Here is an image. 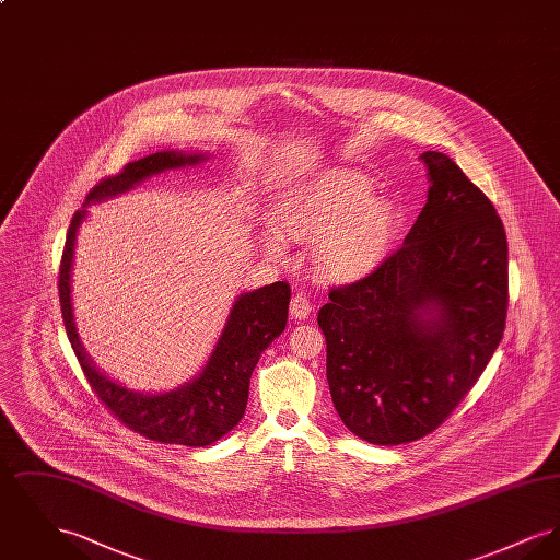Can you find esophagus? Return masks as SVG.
<instances>
[{
  "mask_svg": "<svg viewBox=\"0 0 560 560\" xmlns=\"http://www.w3.org/2000/svg\"><path fill=\"white\" fill-rule=\"evenodd\" d=\"M290 313L293 319H308V315L313 313V304L308 302V298L304 293H295L290 302Z\"/></svg>",
  "mask_w": 560,
  "mask_h": 560,
  "instance_id": "obj_1",
  "label": "esophagus"
}]
</instances>
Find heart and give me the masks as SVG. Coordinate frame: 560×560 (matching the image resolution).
Instances as JSON below:
<instances>
[{
    "label": "heart",
    "mask_w": 560,
    "mask_h": 560,
    "mask_svg": "<svg viewBox=\"0 0 560 560\" xmlns=\"http://www.w3.org/2000/svg\"><path fill=\"white\" fill-rule=\"evenodd\" d=\"M281 224L293 240L313 245V265L320 279L357 283L386 262L399 212L393 201L373 197L372 178L334 167L285 192ZM265 241L270 254H283V241L275 231H268Z\"/></svg>",
    "instance_id": "1"
}]
</instances>
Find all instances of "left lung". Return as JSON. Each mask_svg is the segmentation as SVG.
Instances as JSON below:
<instances>
[{
	"instance_id": "obj_1",
	"label": "left lung",
	"mask_w": 560,
	"mask_h": 560,
	"mask_svg": "<svg viewBox=\"0 0 560 560\" xmlns=\"http://www.w3.org/2000/svg\"><path fill=\"white\" fill-rule=\"evenodd\" d=\"M427 206L373 275L319 311L327 382L345 427L400 445L441 427L504 336L508 243L493 203L445 153L427 151Z\"/></svg>"
}]
</instances>
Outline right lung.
I'll use <instances>...</instances> for the list:
<instances>
[{"mask_svg":"<svg viewBox=\"0 0 560 560\" xmlns=\"http://www.w3.org/2000/svg\"><path fill=\"white\" fill-rule=\"evenodd\" d=\"M206 160V153L160 151L128 163L121 174L98 183L71 220L58 275L65 329L92 390L115 418L142 436L187 447L212 445L240 424L247 405L252 372L260 354L285 329L292 293L290 283L277 281L254 292L240 293L201 372L167 393H138L101 372L81 345L71 300V270L81 222L88 218L92 203L115 199L167 170L192 167Z\"/></svg>","mask_w":560,"mask_h":560,"instance_id":"obj_1","label":"right lung"}]
</instances>
